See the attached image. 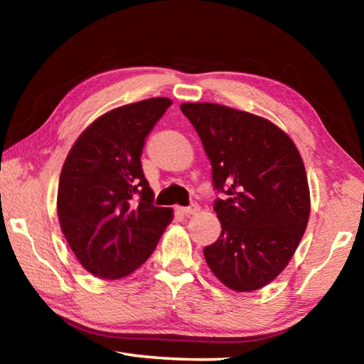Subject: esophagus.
I'll return each instance as SVG.
<instances>
[{
	"mask_svg": "<svg viewBox=\"0 0 364 364\" xmlns=\"http://www.w3.org/2000/svg\"><path fill=\"white\" fill-rule=\"evenodd\" d=\"M199 210H200V208H199V205H197V204H193V205H189V207H178L176 208V212L181 213V215H194V213H197Z\"/></svg>",
	"mask_w": 364,
	"mask_h": 364,
	"instance_id": "34e87169",
	"label": "esophagus"
}]
</instances>
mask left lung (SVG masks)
Here are the masks:
<instances>
[{
    "label": "left lung",
    "instance_id": "8db88e82",
    "mask_svg": "<svg viewBox=\"0 0 364 364\" xmlns=\"http://www.w3.org/2000/svg\"><path fill=\"white\" fill-rule=\"evenodd\" d=\"M225 199L221 223L204 257L212 273L236 292L269 284L295 254L310 217L304 160L287 133L254 114L212 102H184Z\"/></svg>",
    "mask_w": 364,
    "mask_h": 364
}]
</instances>
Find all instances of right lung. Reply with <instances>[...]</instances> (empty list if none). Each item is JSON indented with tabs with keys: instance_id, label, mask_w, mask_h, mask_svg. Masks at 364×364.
Masks as SVG:
<instances>
[{
	"instance_id": "right-lung-1",
	"label": "right lung",
	"mask_w": 364,
	"mask_h": 364,
	"mask_svg": "<svg viewBox=\"0 0 364 364\" xmlns=\"http://www.w3.org/2000/svg\"><path fill=\"white\" fill-rule=\"evenodd\" d=\"M170 106L168 97H151L109 110L80 134L65 159L58 189L60 230L82 267L97 278L132 274L173 218L171 208L152 204L141 168L146 136Z\"/></svg>"
}]
</instances>
